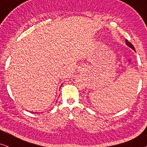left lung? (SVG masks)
Returning <instances> with one entry per match:
<instances>
[{"label":"left lung","mask_w":147,"mask_h":147,"mask_svg":"<svg viewBox=\"0 0 147 147\" xmlns=\"http://www.w3.org/2000/svg\"><path fill=\"white\" fill-rule=\"evenodd\" d=\"M126 41V45H127L128 46V47H130V48H131V49H133L134 51H135V49H134V47L133 45H132L131 43H130V42L128 41L127 39H126V41Z\"/></svg>","instance_id":"1"}]
</instances>
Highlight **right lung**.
<instances>
[{
	"label": "right lung",
	"instance_id": "right-lung-1",
	"mask_svg": "<svg viewBox=\"0 0 147 147\" xmlns=\"http://www.w3.org/2000/svg\"><path fill=\"white\" fill-rule=\"evenodd\" d=\"M36 113H37V112H36Z\"/></svg>",
	"mask_w": 147,
	"mask_h": 147
}]
</instances>
